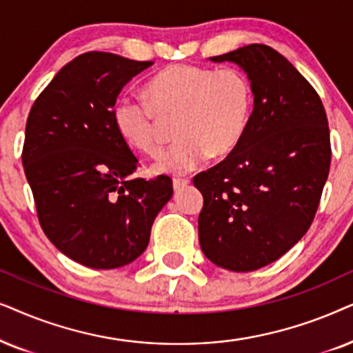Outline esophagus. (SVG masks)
I'll return each mask as SVG.
<instances>
[{
    "mask_svg": "<svg viewBox=\"0 0 353 353\" xmlns=\"http://www.w3.org/2000/svg\"><path fill=\"white\" fill-rule=\"evenodd\" d=\"M189 184H190L189 179H174L172 181V187H174V190H176V192L182 190L184 187H187Z\"/></svg>",
    "mask_w": 353,
    "mask_h": 353,
    "instance_id": "1",
    "label": "esophagus"
}]
</instances>
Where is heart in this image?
Instances as JSON below:
<instances>
[{
  "mask_svg": "<svg viewBox=\"0 0 353 353\" xmlns=\"http://www.w3.org/2000/svg\"><path fill=\"white\" fill-rule=\"evenodd\" d=\"M147 101L121 97L112 108L116 132L129 147L147 154L161 150L159 119H177V140L159 154L153 171L182 176L206 157H228L245 134L253 105L252 85L237 69L174 64L145 85Z\"/></svg>",
  "mask_w": 353,
  "mask_h": 353,
  "instance_id": "heart-1",
  "label": "heart"
}]
</instances>
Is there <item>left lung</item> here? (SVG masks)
Masks as SVG:
<instances>
[{"label":"left lung","mask_w":353,"mask_h":353,"mask_svg":"<svg viewBox=\"0 0 353 353\" xmlns=\"http://www.w3.org/2000/svg\"><path fill=\"white\" fill-rule=\"evenodd\" d=\"M210 59L247 74L253 111L241 143L194 177L203 195L199 241L216 266L255 271L288 253L313 223L331 164L327 117L307 79L270 46Z\"/></svg>","instance_id":"1"}]
</instances>
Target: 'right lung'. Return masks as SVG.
Instances as JSON below:
<instances>
[{
	"label": "right lung",
	"instance_id": "right-lung-1",
	"mask_svg": "<svg viewBox=\"0 0 353 353\" xmlns=\"http://www.w3.org/2000/svg\"><path fill=\"white\" fill-rule=\"evenodd\" d=\"M153 61L90 51L65 64L32 106L22 164L46 237L95 270L129 265L150 242L172 181L132 179L139 159L112 124L117 95Z\"/></svg>",
	"mask_w": 353,
	"mask_h": 353
}]
</instances>
